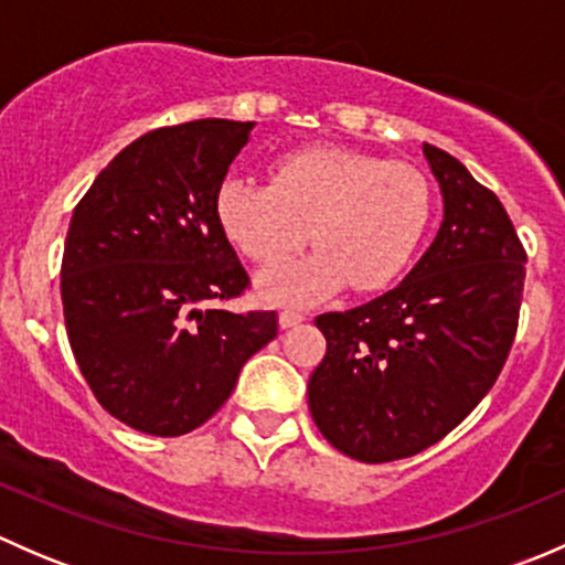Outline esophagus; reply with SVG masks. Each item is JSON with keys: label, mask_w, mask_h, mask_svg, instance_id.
Masks as SVG:
<instances>
[{"label": "esophagus", "mask_w": 565, "mask_h": 565, "mask_svg": "<svg viewBox=\"0 0 565 565\" xmlns=\"http://www.w3.org/2000/svg\"><path fill=\"white\" fill-rule=\"evenodd\" d=\"M278 322H281V328H295V324L306 322V311H300V309H284L281 315H278Z\"/></svg>", "instance_id": "obj_1"}]
</instances>
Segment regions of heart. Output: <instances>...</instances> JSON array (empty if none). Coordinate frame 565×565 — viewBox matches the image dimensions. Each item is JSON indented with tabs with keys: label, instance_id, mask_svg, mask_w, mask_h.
<instances>
[{
	"label": "heart",
	"instance_id": "heart-1",
	"mask_svg": "<svg viewBox=\"0 0 565 565\" xmlns=\"http://www.w3.org/2000/svg\"><path fill=\"white\" fill-rule=\"evenodd\" d=\"M226 237L256 265H278L309 241L317 254L265 278V292L303 303L339 287L383 289L424 243L431 218L426 180L341 147H300L270 163V182L226 177L215 193Z\"/></svg>",
	"mask_w": 565,
	"mask_h": 565
}]
</instances>
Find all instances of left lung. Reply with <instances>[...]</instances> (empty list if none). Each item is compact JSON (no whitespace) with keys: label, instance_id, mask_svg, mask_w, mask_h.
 Returning a JSON list of instances; mask_svg holds the SVG:
<instances>
[{"label":"left lung","instance_id":"left-lung-1","mask_svg":"<svg viewBox=\"0 0 565 565\" xmlns=\"http://www.w3.org/2000/svg\"><path fill=\"white\" fill-rule=\"evenodd\" d=\"M446 221L398 287L315 322L328 350L309 409L335 451L407 459L457 429L500 377L520 324L525 246L500 199L424 145Z\"/></svg>","mask_w":565,"mask_h":565}]
</instances>
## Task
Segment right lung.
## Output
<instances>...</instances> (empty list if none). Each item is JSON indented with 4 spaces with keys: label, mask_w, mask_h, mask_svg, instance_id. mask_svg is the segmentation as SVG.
<instances>
[{
    "label": "right lung",
    "mask_w": 565,
    "mask_h": 565,
    "mask_svg": "<svg viewBox=\"0 0 565 565\" xmlns=\"http://www.w3.org/2000/svg\"><path fill=\"white\" fill-rule=\"evenodd\" d=\"M254 122L191 119L139 136L76 204L62 254L71 350L100 407L180 437L213 418L276 311H226L250 289L215 193Z\"/></svg>",
    "instance_id": "obj_1"
}]
</instances>
